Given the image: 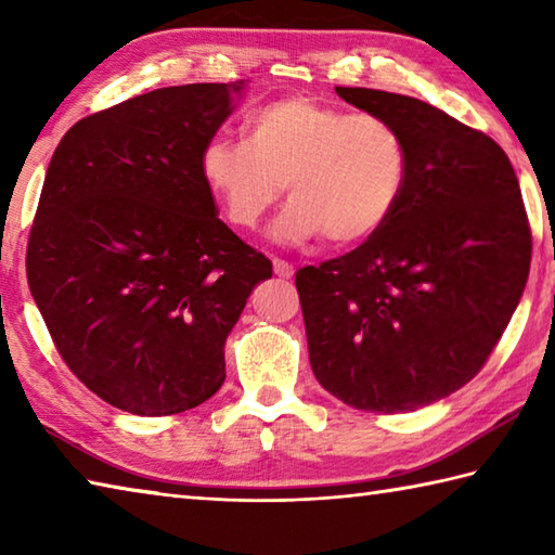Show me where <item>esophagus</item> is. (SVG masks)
Returning a JSON list of instances; mask_svg holds the SVG:
<instances>
[{
	"instance_id": "obj_1",
	"label": "esophagus",
	"mask_w": 555,
	"mask_h": 555,
	"mask_svg": "<svg viewBox=\"0 0 555 555\" xmlns=\"http://www.w3.org/2000/svg\"><path fill=\"white\" fill-rule=\"evenodd\" d=\"M274 274L281 276V279H291L293 274H296V269H293L291 262H286V259H274Z\"/></svg>"
}]
</instances>
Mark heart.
<instances>
[{
    "mask_svg": "<svg viewBox=\"0 0 555 555\" xmlns=\"http://www.w3.org/2000/svg\"><path fill=\"white\" fill-rule=\"evenodd\" d=\"M199 176L233 228H257L286 184L279 237L322 235L332 247H351L371 241L399 209L411 151L385 115L288 95L249 113L245 139H206Z\"/></svg>",
    "mask_w": 555,
    "mask_h": 555,
    "instance_id": "obj_1",
    "label": "heart"
}]
</instances>
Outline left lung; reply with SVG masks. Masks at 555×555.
<instances>
[{
	"label": "left lung",
	"instance_id": "1",
	"mask_svg": "<svg viewBox=\"0 0 555 555\" xmlns=\"http://www.w3.org/2000/svg\"><path fill=\"white\" fill-rule=\"evenodd\" d=\"M404 132L411 176L371 241L296 274L310 365L344 404L404 414L486 365L529 276L531 228L505 151L418 98L336 86Z\"/></svg>",
	"mask_w": 555,
	"mask_h": 555
}]
</instances>
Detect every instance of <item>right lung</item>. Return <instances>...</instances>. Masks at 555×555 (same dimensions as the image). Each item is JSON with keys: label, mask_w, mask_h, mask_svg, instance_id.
Listing matches in <instances>:
<instances>
[{"label": "right lung", "mask_w": 555, "mask_h": 555, "mask_svg": "<svg viewBox=\"0 0 555 555\" xmlns=\"http://www.w3.org/2000/svg\"><path fill=\"white\" fill-rule=\"evenodd\" d=\"M245 81L168 86L76 122L54 149L26 276L52 344L93 395L137 416L204 404L271 262L219 219L199 151Z\"/></svg>", "instance_id": "1"}]
</instances>
